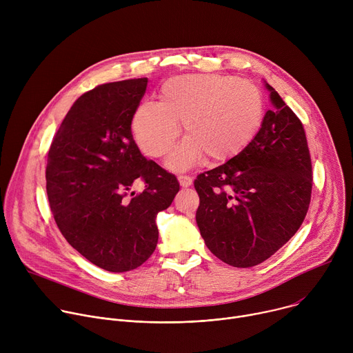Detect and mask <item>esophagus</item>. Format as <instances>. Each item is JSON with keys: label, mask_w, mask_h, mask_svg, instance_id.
Returning <instances> with one entry per match:
<instances>
[{"label": "esophagus", "mask_w": 353, "mask_h": 353, "mask_svg": "<svg viewBox=\"0 0 353 353\" xmlns=\"http://www.w3.org/2000/svg\"><path fill=\"white\" fill-rule=\"evenodd\" d=\"M177 179H179V183H180V185L183 188H187V187H190L192 184V179L190 176H179Z\"/></svg>", "instance_id": "obj_1"}]
</instances>
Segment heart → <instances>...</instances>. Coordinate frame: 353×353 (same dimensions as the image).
Segmentation results:
<instances>
[{"label": "heart", "mask_w": 353, "mask_h": 353, "mask_svg": "<svg viewBox=\"0 0 353 353\" xmlns=\"http://www.w3.org/2000/svg\"><path fill=\"white\" fill-rule=\"evenodd\" d=\"M161 102L146 100L134 112L131 130L142 152L166 157L183 132L187 137L170 154L166 166L185 172L207 158L225 162L254 141L264 119V96L247 81L232 75L190 74L168 79Z\"/></svg>", "instance_id": "1"}]
</instances>
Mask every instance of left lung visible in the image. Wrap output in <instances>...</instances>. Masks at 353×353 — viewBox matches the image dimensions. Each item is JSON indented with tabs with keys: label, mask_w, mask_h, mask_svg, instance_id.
<instances>
[{
	"label": "left lung",
	"mask_w": 353,
	"mask_h": 353,
	"mask_svg": "<svg viewBox=\"0 0 353 353\" xmlns=\"http://www.w3.org/2000/svg\"><path fill=\"white\" fill-rule=\"evenodd\" d=\"M271 92L274 110L243 152L194 181L196 225L223 263L254 267L270 259L303 223L312 196V161L300 120Z\"/></svg>",
	"instance_id": "left-lung-1"
}]
</instances>
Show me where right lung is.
Here are the masks:
<instances>
[{
	"label": "right lung",
	"mask_w": 353,
	"mask_h": 353,
	"mask_svg": "<svg viewBox=\"0 0 353 353\" xmlns=\"http://www.w3.org/2000/svg\"><path fill=\"white\" fill-rule=\"evenodd\" d=\"M148 78L96 86L75 100L48 150L47 196L65 240L110 272L142 265L157 248V215L180 190L177 179L148 161L131 120ZM145 190L130 199L133 181Z\"/></svg>",
	"instance_id": "1"
}]
</instances>
